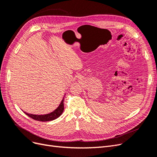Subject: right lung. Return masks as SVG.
Segmentation results:
<instances>
[{"label": "right lung", "instance_id": "obj_1", "mask_svg": "<svg viewBox=\"0 0 157 157\" xmlns=\"http://www.w3.org/2000/svg\"><path fill=\"white\" fill-rule=\"evenodd\" d=\"M63 101L64 98H63L62 101H61L59 105L57 108L56 110L54 111L51 112L50 113L46 114V115H33V114H29L26 112H24L25 114L27 116H29L31 118L36 121H42V122H46V121H51L56 119L57 118L60 117V115L62 114L63 110H64V105H63Z\"/></svg>", "mask_w": 157, "mask_h": 157}]
</instances>
